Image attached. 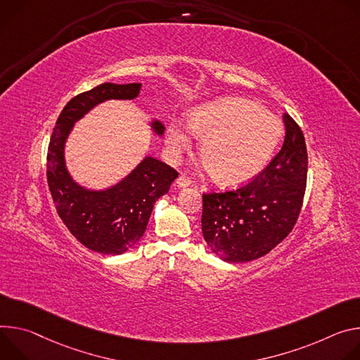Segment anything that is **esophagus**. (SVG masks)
<instances>
[{"mask_svg":"<svg viewBox=\"0 0 360 360\" xmlns=\"http://www.w3.org/2000/svg\"><path fill=\"white\" fill-rule=\"evenodd\" d=\"M191 184V179L188 177V176H186V174H181V176H179V179L176 180V186L179 187V188H183V187H188Z\"/></svg>","mask_w":360,"mask_h":360,"instance_id":"1","label":"esophagus"}]
</instances>
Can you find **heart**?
Here are the masks:
<instances>
[{
	"label": "heart",
	"instance_id": "heart-1",
	"mask_svg": "<svg viewBox=\"0 0 360 360\" xmlns=\"http://www.w3.org/2000/svg\"><path fill=\"white\" fill-rule=\"evenodd\" d=\"M191 133L203 139L200 155L216 181L243 184L269 165L283 136L281 120L250 100L220 98L197 107L188 117ZM190 137L180 123L167 130L173 153L187 148Z\"/></svg>",
	"mask_w": 360,
	"mask_h": 360
}]
</instances>
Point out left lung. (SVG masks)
<instances>
[{"mask_svg":"<svg viewBox=\"0 0 360 360\" xmlns=\"http://www.w3.org/2000/svg\"><path fill=\"white\" fill-rule=\"evenodd\" d=\"M285 143L248 184L203 193L202 230L221 260L245 263L267 255L293 230L307 181V150L299 124L283 115Z\"/></svg>","mask_w":360,"mask_h":360,"instance_id":"obj_1","label":"left lung"}]
</instances>
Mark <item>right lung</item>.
<instances>
[{
  "instance_id": "right-lung-1",
  "label": "right lung",
  "mask_w": 360,
  "mask_h": 360,
  "mask_svg": "<svg viewBox=\"0 0 360 360\" xmlns=\"http://www.w3.org/2000/svg\"><path fill=\"white\" fill-rule=\"evenodd\" d=\"M141 84L104 83L72 97L57 118L47 153V183L57 213L70 233L87 249L103 255H122L146 231L154 203L170 190L179 173L153 157L143 162L122 183L90 191L70 177L64 165V143L77 120L104 100H131ZM157 134L162 123L154 122Z\"/></svg>"
}]
</instances>
